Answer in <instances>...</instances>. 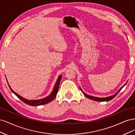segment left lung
I'll return each instance as SVG.
<instances>
[{"mask_svg":"<svg viewBox=\"0 0 135 135\" xmlns=\"http://www.w3.org/2000/svg\"><path fill=\"white\" fill-rule=\"evenodd\" d=\"M126 83L123 85V87H122L119 89V91H118V92H117V93H115V95H114L108 97H105V98H99V97H93V96H89V95H87L86 93H85L82 91V89H81L80 88V89L81 90V91L83 92V93L84 94V95L85 97H86L88 98V99H91V100H92L96 101H110V100H112L113 99H114V98L115 97L117 96V94L120 91V90H121V89H122V88H123V87L124 86V85L126 84Z\"/></svg>","mask_w":135,"mask_h":135,"instance_id":"left-lung-1","label":"left lung"}]
</instances>
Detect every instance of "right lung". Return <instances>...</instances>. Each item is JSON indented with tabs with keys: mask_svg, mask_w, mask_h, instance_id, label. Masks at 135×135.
Instances as JSON below:
<instances>
[{
	"mask_svg": "<svg viewBox=\"0 0 135 135\" xmlns=\"http://www.w3.org/2000/svg\"><path fill=\"white\" fill-rule=\"evenodd\" d=\"M61 77H62V75H60L59 77V78H58L57 80L56 83V84L55 85L54 90H53V91L51 93V95H49L47 97L44 98V99H40V100H26L25 99H24V98L22 97L21 96H20V95H18V94H17L15 92H14L11 89V87L9 86V85H9V88L11 89V91L13 92L15 94V95L18 98V99H20L21 101H22L23 103H25V104H27L28 105L34 106V107H35V106H38V105H44V104H48L49 103H50L51 101H52L53 100L55 99V98L56 96V95H57V92L59 91V88L60 81H61Z\"/></svg>",
	"mask_w": 135,
	"mask_h": 135,
	"instance_id": "1",
	"label": "right lung"
}]
</instances>
